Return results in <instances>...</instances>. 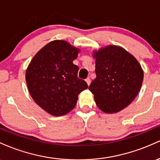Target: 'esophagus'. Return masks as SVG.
I'll list each match as a JSON object with an SVG mask.
<instances>
[{"label": "esophagus", "mask_w": 160, "mask_h": 160, "mask_svg": "<svg viewBox=\"0 0 160 160\" xmlns=\"http://www.w3.org/2000/svg\"><path fill=\"white\" fill-rule=\"evenodd\" d=\"M85 82H87V84H88V85H90V84H91V78H87L85 79Z\"/></svg>", "instance_id": "obj_1"}]
</instances>
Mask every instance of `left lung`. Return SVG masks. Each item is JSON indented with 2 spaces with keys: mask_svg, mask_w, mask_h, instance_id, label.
Segmentation results:
<instances>
[{
  "mask_svg": "<svg viewBox=\"0 0 160 160\" xmlns=\"http://www.w3.org/2000/svg\"><path fill=\"white\" fill-rule=\"evenodd\" d=\"M96 78L89 90L105 113H116L132 103L141 88L143 71L133 55L119 46L93 51Z\"/></svg>",
  "mask_w": 160,
  "mask_h": 160,
  "instance_id": "1",
  "label": "left lung"
}]
</instances>
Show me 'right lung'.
Instances as JSON below:
<instances>
[{
	"label": "right lung",
	"instance_id": "obj_1",
	"mask_svg": "<svg viewBox=\"0 0 160 160\" xmlns=\"http://www.w3.org/2000/svg\"><path fill=\"white\" fill-rule=\"evenodd\" d=\"M80 49L63 40L52 41L32 58L26 69V81L32 99L54 116L67 114L75 107L78 94L88 88L78 78L73 64Z\"/></svg>",
	"mask_w": 160,
	"mask_h": 160
}]
</instances>
